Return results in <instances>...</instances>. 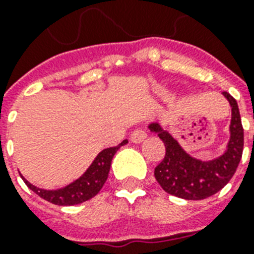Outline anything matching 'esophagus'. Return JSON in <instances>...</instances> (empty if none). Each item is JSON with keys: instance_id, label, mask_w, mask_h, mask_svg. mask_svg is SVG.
Here are the masks:
<instances>
[{"instance_id": "34e87169", "label": "esophagus", "mask_w": 254, "mask_h": 254, "mask_svg": "<svg viewBox=\"0 0 254 254\" xmlns=\"http://www.w3.org/2000/svg\"><path fill=\"white\" fill-rule=\"evenodd\" d=\"M147 137V133L143 129H135L130 134V141L133 143H141L143 142Z\"/></svg>"}]
</instances>
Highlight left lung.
<instances>
[{
	"label": "left lung",
	"instance_id": "left-lung-1",
	"mask_svg": "<svg viewBox=\"0 0 254 254\" xmlns=\"http://www.w3.org/2000/svg\"><path fill=\"white\" fill-rule=\"evenodd\" d=\"M223 96L231 105L229 139L224 153L216 158L203 161L195 158L181 143L163 129L159 123L149 124V129L157 133L166 147L165 158L154 170V177L167 193L186 200H201L219 192L236 171L243 155L244 129L236 100L228 92Z\"/></svg>",
	"mask_w": 254,
	"mask_h": 254
}]
</instances>
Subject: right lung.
<instances>
[{
	"instance_id": "add662e5",
	"label": "right lung",
	"mask_w": 254,
	"mask_h": 254,
	"mask_svg": "<svg viewBox=\"0 0 254 254\" xmlns=\"http://www.w3.org/2000/svg\"><path fill=\"white\" fill-rule=\"evenodd\" d=\"M127 139H124L123 142L117 145L115 147H108L104 149L96 155V158L93 159V162L91 163V166L85 170V173L81 175L80 178H77L76 181H73L72 183H69L65 187L58 190H45L39 189L37 186L31 185L29 181L23 179L27 187L31 191L39 195L42 199L53 203L57 205H75L80 204L83 201H87L96 196L99 191L103 189L104 183L107 182L108 174L111 170L112 159L115 157L120 147L127 145Z\"/></svg>"
}]
</instances>
